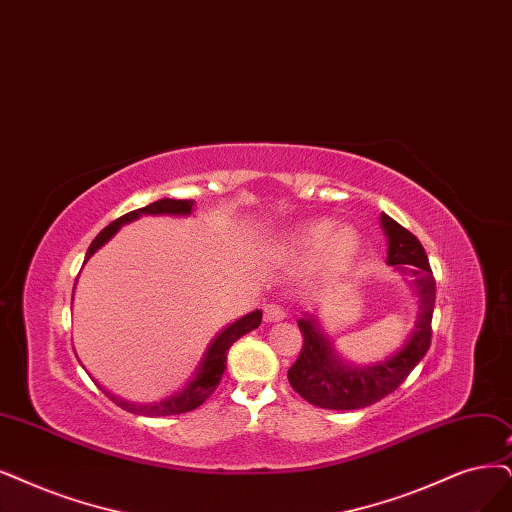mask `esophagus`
<instances>
[{"mask_svg":"<svg viewBox=\"0 0 512 512\" xmlns=\"http://www.w3.org/2000/svg\"><path fill=\"white\" fill-rule=\"evenodd\" d=\"M287 316L285 308L278 306V304H266V308H263V318H266V323H278V320H282Z\"/></svg>","mask_w":512,"mask_h":512,"instance_id":"34e87169","label":"esophagus"}]
</instances>
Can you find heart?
<instances>
[{
    "label": "heart",
    "mask_w": 512,
    "mask_h": 512,
    "mask_svg": "<svg viewBox=\"0 0 512 512\" xmlns=\"http://www.w3.org/2000/svg\"><path fill=\"white\" fill-rule=\"evenodd\" d=\"M291 251L304 257H316L325 251V261L333 272L346 270L358 255V234L352 227L333 232V223L314 221L301 227L291 238Z\"/></svg>",
    "instance_id": "1"
}]
</instances>
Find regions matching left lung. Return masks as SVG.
Returning a JSON list of instances; mask_svg holds the SVG:
<instances>
[{"label":"left lung","instance_id":"obj_1","mask_svg":"<svg viewBox=\"0 0 512 512\" xmlns=\"http://www.w3.org/2000/svg\"><path fill=\"white\" fill-rule=\"evenodd\" d=\"M382 227L388 236V266H396L403 274L413 276V291L418 295V320L405 346L367 367L348 365L337 356L329 337L320 331L318 320L310 314L297 320L304 335L299 358L289 369L293 390L308 403L323 409H363L399 388L430 348L432 312L437 285L422 242L403 225L382 213ZM411 265V269L406 266Z\"/></svg>","mask_w":512,"mask_h":512}]
</instances>
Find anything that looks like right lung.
<instances>
[{"instance_id":"right-lung-1","label":"right lung","mask_w":512,"mask_h":512,"mask_svg":"<svg viewBox=\"0 0 512 512\" xmlns=\"http://www.w3.org/2000/svg\"><path fill=\"white\" fill-rule=\"evenodd\" d=\"M194 211V200H158V202H151L143 208H137V211L126 213L120 219H116L113 223H109L103 232H99V236L92 240V244L88 246V253L84 263L97 253L101 246L116 236V232L124 223H130L139 219L141 215H192ZM75 291V287H73ZM261 325V310H255L251 314H246L238 320H234L232 325H227L221 333L215 335V339L211 344H208L202 361L194 373L192 380H189L181 390H177L173 396H166V399L158 401V403H151V405H139V403H130L124 399H118V396H113L105 390V394L109 399L116 403L118 407L130 411V413H137V415H147V418H162V415H177V413H185V411H192L196 407H200L208 396H211L219 382H221V375L225 371V358H227V350L232 348V344L236 339H240L242 335L251 333L253 329H257Z\"/></svg>"}]
</instances>
